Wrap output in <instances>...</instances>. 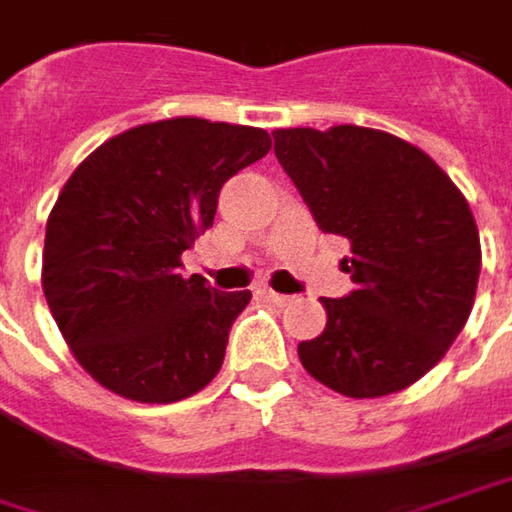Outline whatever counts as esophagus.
Segmentation results:
<instances>
[{
  "instance_id": "34e87169",
  "label": "esophagus",
  "mask_w": 512,
  "mask_h": 512,
  "mask_svg": "<svg viewBox=\"0 0 512 512\" xmlns=\"http://www.w3.org/2000/svg\"><path fill=\"white\" fill-rule=\"evenodd\" d=\"M263 295L272 301V304H278V307H286L289 301H292V295H284V292H275V289H263Z\"/></svg>"
}]
</instances>
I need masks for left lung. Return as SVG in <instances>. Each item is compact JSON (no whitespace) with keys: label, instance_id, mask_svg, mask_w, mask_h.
Returning <instances> with one entry per match:
<instances>
[{"label":"left lung","instance_id":"obj_1","mask_svg":"<svg viewBox=\"0 0 512 512\" xmlns=\"http://www.w3.org/2000/svg\"><path fill=\"white\" fill-rule=\"evenodd\" d=\"M275 156L324 234L350 240L356 289L324 298V333L298 356L321 385L385 397L429 374L464 330L481 240L455 182L403 138L339 124L275 130Z\"/></svg>","mask_w":512,"mask_h":512}]
</instances>
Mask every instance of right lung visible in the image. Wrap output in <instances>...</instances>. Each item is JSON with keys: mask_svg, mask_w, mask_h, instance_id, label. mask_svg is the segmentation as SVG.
<instances>
[{"mask_svg": "<svg viewBox=\"0 0 512 512\" xmlns=\"http://www.w3.org/2000/svg\"><path fill=\"white\" fill-rule=\"evenodd\" d=\"M272 147L266 130L205 118L141 124L104 141L46 223L43 292L83 371L118 397L176 403L223 368L252 298L182 278L228 179Z\"/></svg>", "mask_w": 512, "mask_h": 512, "instance_id": "obj_1", "label": "right lung"}]
</instances>
